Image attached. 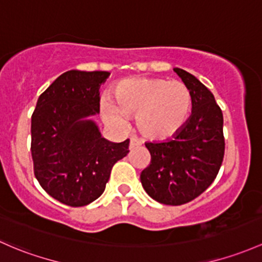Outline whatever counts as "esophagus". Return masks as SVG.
Returning <instances> with one entry per match:
<instances>
[{
    "instance_id": "obj_1",
    "label": "esophagus",
    "mask_w": 262,
    "mask_h": 262,
    "mask_svg": "<svg viewBox=\"0 0 262 262\" xmlns=\"http://www.w3.org/2000/svg\"><path fill=\"white\" fill-rule=\"evenodd\" d=\"M140 142L137 138H130V142H129V149H134V148L139 147Z\"/></svg>"
}]
</instances>
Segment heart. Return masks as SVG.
<instances>
[{
  "instance_id": "1",
  "label": "heart",
  "mask_w": 262,
  "mask_h": 262,
  "mask_svg": "<svg viewBox=\"0 0 262 262\" xmlns=\"http://www.w3.org/2000/svg\"><path fill=\"white\" fill-rule=\"evenodd\" d=\"M114 100L104 98L103 115L109 125L124 129L126 115H136L143 137L163 140L174 136L192 112V94L181 81L161 78H130L114 89Z\"/></svg>"
}]
</instances>
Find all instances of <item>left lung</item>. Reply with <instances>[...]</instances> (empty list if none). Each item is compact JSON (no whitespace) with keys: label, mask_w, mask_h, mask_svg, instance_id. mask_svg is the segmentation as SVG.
<instances>
[{"label":"left lung","mask_w":262,"mask_h":262,"mask_svg":"<svg viewBox=\"0 0 262 262\" xmlns=\"http://www.w3.org/2000/svg\"><path fill=\"white\" fill-rule=\"evenodd\" d=\"M173 70L191 92L192 114L172 139L145 143L150 164L140 173V182L157 202L180 206L205 192L221 168L224 115L196 76L180 68Z\"/></svg>","instance_id":"8db88e82"}]
</instances>
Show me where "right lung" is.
Listing matches in <instances>:
<instances>
[{
	"label": "right lung",
	"mask_w": 262,
	"mask_h": 262,
	"mask_svg": "<svg viewBox=\"0 0 262 262\" xmlns=\"http://www.w3.org/2000/svg\"><path fill=\"white\" fill-rule=\"evenodd\" d=\"M109 75L66 71L38 96L31 117L35 177L52 198L71 207L100 197L113 166L129 153V139L109 142L90 119L99 114V89Z\"/></svg>",
	"instance_id": "1"
}]
</instances>
